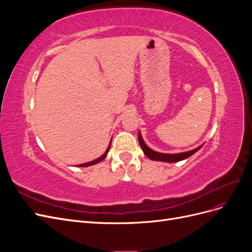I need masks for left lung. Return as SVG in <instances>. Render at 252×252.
<instances>
[{
  "label": "left lung",
  "mask_w": 252,
  "mask_h": 252,
  "mask_svg": "<svg viewBox=\"0 0 252 252\" xmlns=\"http://www.w3.org/2000/svg\"><path fill=\"white\" fill-rule=\"evenodd\" d=\"M139 143L140 146L142 148V150L144 151V155L148 157L150 159H154V161H161V162H167V163H174V162H180L185 159L187 158H189L190 156H192L193 154L199 150L200 148H202L203 145L199 146L197 148L190 150V151H186V152H181V154H161V152H157L155 150L150 149L146 144H145L142 134L139 131Z\"/></svg>",
  "instance_id": "obj_1"
}]
</instances>
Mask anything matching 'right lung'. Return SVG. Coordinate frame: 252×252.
I'll list each match as a JSON object with an SVG mask.
<instances>
[{
  "label": "right lung",
  "mask_w": 252,
  "mask_h": 252,
  "mask_svg": "<svg viewBox=\"0 0 252 252\" xmlns=\"http://www.w3.org/2000/svg\"><path fill=\"white\" fill-rule=\"evenodd\" d=\"M110 145H111V142H110V144H109V146H108L107 150L105 151V154H104L103 156H101L100 158H97L94 159V161H91V162H88V163H85V164H81V165H78L77 167H87V166H91V165H94V164L100 163L101 161H103V159H104L106 157H107V154H108V151H109V149H110Z\"/></svg>",
  "instance_id": "right-lung-1"
}]
</instances>
